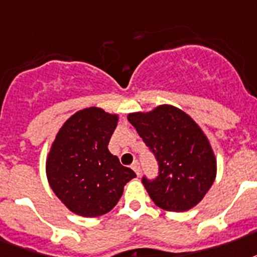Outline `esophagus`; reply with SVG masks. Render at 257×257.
<instances>
[{
    "instance_id": "1",
    "label": "esophagus",
    "mask_w": 257,
    "mask_h": 257,
    "mask_svg": "<svg viewBox=\"0 0 257 257\" xmlns=\"http://www.w3.org/2000/svg\"><path fill=\"white\" fill-rule=\"evenodd\" d=\"M132 169L135 170V173L137 174V176H140L141 174V169H140V164L137 161H135L132 164Z\"/></svg>"
}]
</instances>
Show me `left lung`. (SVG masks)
<instances>
[{"label": "left lung", "instance_id": "left-lung-1", "mask_svg": "<svg viewBox=\"0 0 257 257\" xmlns=\"http://www.w3.org/2000/svg\"><path fill=\"white\" fill-rule=\"evenodd\" d=\"M128 120L158 161L157 178H143L152 201L166 211L197 206L216 177L215 154L199 125L168 104L129 113Z\"/></svg>", "mask_w": 257, "mask_h": 257}]
</instances>
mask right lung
I'll use <instances>...</instances> for the list:
<instances>
[{
    "label": "right lung",
    "mask_w": 257,
    "mask_h": 257,
    "mask_svg": "<svg viewBox=\"0 0 257 257\" xmlns=\"http://www.w3.org/2000/svg\"><path fill=\"white\" fill-rule=\"evenodd\" d=\"M118 116L101 108L78 110L62 125L46 160L50 187L76 215L95 218L117 204L135 178L108 150Z\"/></svg>",
    "instance_id": "obj_1"
}]
</instances>
